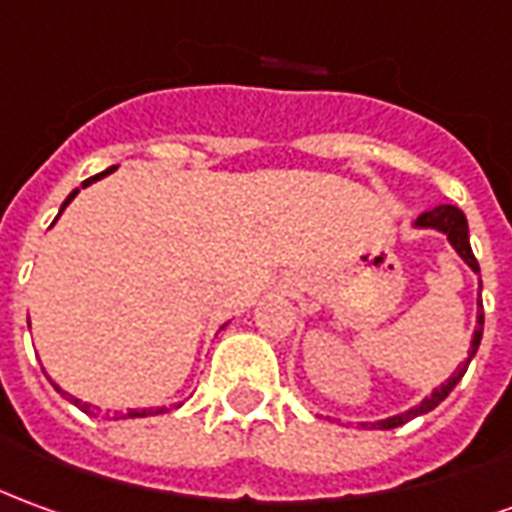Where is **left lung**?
Returning <instances> with one entry per match:
<instances>
[{
	"mask_svg": "<svg viewBox=\"0 0 512 512\" xmlns=\"http://www.w3.org/2000/svg\"><path fill=\"white\" fill-rule=\"evenodd\" d=\"M418 227H430V230H441L446 238H449V244L455 246L457 255L466 260L468 266L474 268V271H480V263H477V257H474V252H471V244H468V221L466 216H463V210L455 205H438L432 207V210H427V213H421L416 221ZM482 307V305H480ZM482 324H485V316H477V330H474V341H471V355H468V360L477 355V346H480L482 341ZM468 360L463 363V366L457 368L455 374L449 377V380L443 382L438 391H432V396H427L421 405H416L413 410H407V413H402V416H393V418H385V421H377V424H371V427H377V430H393V427H399V424H405V421H410V418L421 416V413H430L432 407H438L449 396V391L455 388L457 382H460V377L466 374V366Z\"/></svg>",
	"mask_w": 512,
	"mask_h": 512,
	"instance_id": "obj_1",
	"label": "left lung"
}]
</instances>
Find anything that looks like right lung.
<instances>
[{"label": "right lung", "instance_id": "add662e5", "mask_svg": "<svg viewBox=\"0 0 512 512\" xmlns=\"http://www.w3.org/2000/svg\"><path fill=\"white\" fill-rule=\"evenodd\" d=\"M113 169H116V166H113ZM113 169L102 171L99 177H105V174H110V171H113ZM99 177H91V180H85V182H82V188H85V185H91V182H94V180H99ZM74 196H77V191H71L69 199L63 202V207L69 205V202H71V199H74ZM63 207H60V213H63ZM57 391H60V388H57ZM60 393H63V391H60ZM69 399H71V396H69ZM71 402H74V405L80 407V410H85V413L91 410V405H88V402H80V399H71ZM157 413H160V407H157ZM141 416H155V410H130V413H119V418H141Z\"/></svg>", "mask_w": 512, "mask_h": 512}]
</instances>
